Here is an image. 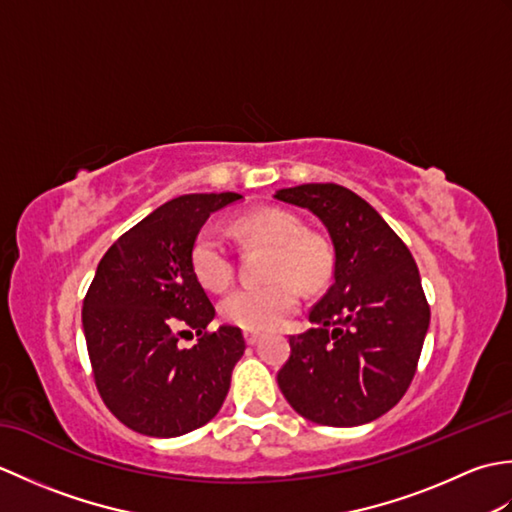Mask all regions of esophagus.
I'll return each mask as SVG.
<instances>
[{
  "label": "esophagus",
  "instance_id": "34e87169",
  "mask_svg": "<svg viewBox=\"0 0 512 512\" xmlns=\"http://www.w3.org/2000/svg\"><path fill=\"white\" fill-rule=\"evenodd\" d=\"M244 339H246L248 345H257L259 339H262V334H259V332H244Z\"/></svg>",
  "mask_w": 512,
  "mask_h": 512
}]
</instances>
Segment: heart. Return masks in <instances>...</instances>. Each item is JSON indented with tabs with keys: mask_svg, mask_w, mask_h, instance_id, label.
I'll list each match as a JSON object with an SVG mask.
<instances>
[{
	"mask_svg": "<svg viewBox=\"0 0 512 512\" xmlns=\"http://www.w3.org/2000/svg\"><path fill=\"white\" fill-rule=\"evenodd\" d=\"M233 233L244 246L270 248L266 284L244 286L220 303L226 323L248 332L279 328L297 310L301 288L319 290L332 277V250L317 235L303 233V224L290 211L264 206L235 217ZM193 277L206 290L220 292L231 286L235 262L224 237L211 226L195 235L189 253Z\"/></svg>",
	"mask_w": 512,
	"mask_h": 512,
	"instance_id": "heart-1",
	"label": "heart"
}]
</instances>
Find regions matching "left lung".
I'll return each instance as SVG.
<instances>
[{
    "instance_id": "left-lung-1",
    "label": "left lung",
    "mask_w": 512,
    "mask_h": 512,
    "mask_svg": "<svg viewBox=\"0 0 512 512\" xmlns=\"http://www.w3.org/2000/svg\"><path fill=\"white\" fill-rule=\"evenodd\" d=\"M275 200L317 215L334 246V281L290 336L277 383L299 416L358 427L383 416L416 374L429 306L409 248L372 204L341 184H299Z\"/></svg>"
}]
</instances>
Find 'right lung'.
<instances>
[{"label": "right lung", "instance_id": "obj_1", "mask_svg": "<svg viewBox=\"0 0 512 512\" xmlns=\"http://www.w3.org/2000/svg\"><path fill=\"white\" fill-rule=\"evenodd\" d=\"M239 193H189L165 202L103 255L83 301V332L99 394L125 427L176 438L215 418L246 343L220 325L193 277L189 253L209 215ZM201 336L189 351L178 329Z\"/></svg>", "mask_w": 512, "mask_h": 512}]
</instances>
